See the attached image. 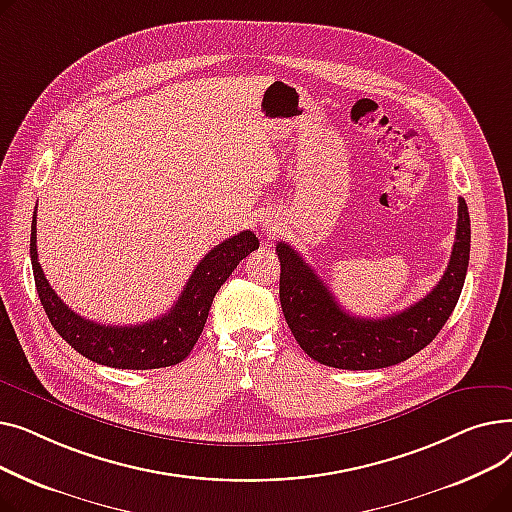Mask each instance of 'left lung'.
Listing matches in <instances>:
<instances>
[{"label":"left lung","instance_id":"8db88e82","mask_svg":"<svg viewBox=\"0 0 512 512\" xmlns=\"http://www.w3.org/2000/svg\"><path fill=\"white\" fill-rule=\"evenodd\" d=\"M471 251V222L459 199L454 247L446 272L425 299L405 311L365 319L346 313L313 267L286 242H278L280 305L303 351L338 369H380L407 361L436 338L459 303Z\"/></svg>","mask_w":512,"mask_h":512}]
</instances>
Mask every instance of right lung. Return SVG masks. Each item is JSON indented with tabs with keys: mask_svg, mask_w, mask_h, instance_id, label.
Masks as SVG:
<instances>
[{
	"mask_svg": "<svg viewBox=\"0 0 512 512\" xmlns=\"http://www.w3.org/2000/svg\"><path fill=\"white\" fill-rule=\"evenodd\" d=\"M37 215V211H35ZM31 226V261L41 305L56 330L76 353L116 369H159L178 365L191 355L213 303L215 292L249 253L259 238L245 230L213 247L188 278L176 305L157 319L137 326H105L80 317L64 305L37 259V218Z\"/></svg>",
	"mask_w": 512,
	"mask_h": 512,
	"instance_id": "obj_1",
	"label": "right lung"
}]
</instances>
